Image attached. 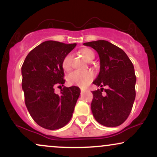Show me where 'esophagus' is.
I'll return each mask as SVG.
<instances>
[{
    "label": "esophagus",
    "mask_w": 157,
    "mask_h": 157,
    "mask_svg": "<svg viewBox=\"0 0 157 157\" xmlns=\"http://www.w3.org/2000/svg\"><path fill=\"white\" fill-rule=\"evenodd\" d=\"M86 90H85V89H81V94H82L83 92H85V91H86Z\"/></svg>",
    "instance_id": "34e87169"
}]
</instances>
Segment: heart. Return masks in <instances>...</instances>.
I'll use <instances>...</instances> for the list:
<instances>
[{
  "label": "heart",
  "instance_id": "heart-1",
  "mask_svg": "<svg viewBox=\"0 0 157 157\" xmlns=\"http://www.w3.org/2000/svg\"><path fill=\"white\" fill-rule=\"evenodd\" d=\"M80 55L90 62L94 58V53L91 49L84 48L80 51ZM71 55L68 54L64 57L62 61V67L65 71H69L71 69ZM94 79V74L91 71H75L70 73L68 76V82L71 85H77L81 87H86Z\"/></svg>",
  "mask_w": 157,
  "mask_h": 157
}]
</instances>
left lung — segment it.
Instances as JSON below:
<instances>
[{
  "mask_svg": "<svg viewBox=\"0 0 157 157\" xmlns=\"http://www.w3.org/2000/svg\"><path fill=\"white\" fill-rule=\"evenodd\" d=\"M93 48L100 57V72L93 83L100 89L92 91L91 109L95 120L106 127H116L130 114L136 92L134 68L125 52L109 41L83 44ZM105 86V95L102 87Z\"/></svg>",
  "mask_w": 157,
  "mask_h": 157,
  "instance_id": "8db88e82",
  "label": "left lung"
}]
</instances>
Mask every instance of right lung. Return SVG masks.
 Segmentation results:
<instances>
[{
	"label": "right lung",
	"mask_w": 157,
	"mask_h": 157,
	"mask_svg": "<svg viewBox=\"0 0 157 157\" xmlns=\"http://www.w3.org/2000/svg\"><path fill=\"white\" fill-rule=\"evenodd\" d=\"M76 45L45 41L28 54L21 68L26 108L36 123L46 129L55 130L66 125L80 94L79 87L64 86L62 67L64 57ZM56 85L61 88L60 95L54 93Z\"/></svg>",
	"instance_id": "obj_1"
}]
</instances>
